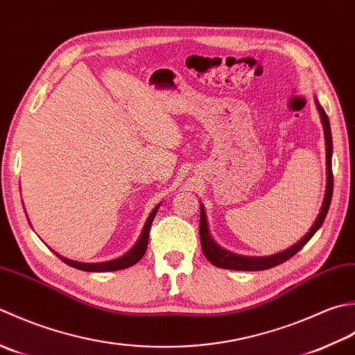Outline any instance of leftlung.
Masks as SVG:
<instances>
[{
    "instance_id": "left-lung-1",
    "label": "left lung",
    "mask_w": 355,
    "mask_h": 355,
    "mask_svg": "<svg viewBox=\"0 0 355 355\" xmlns=\"http://www.w3.org/2000/svg\"><path fill=\"white\" fill-rule=\"evenodd\" d=\"M317 110H319V113H320L323 132H324V141H327V175H328V182H327V193H324L323 205H322V209L319 213V218H317L315 222H314V225L311 227V230L308 231L306 236L295 245H293L291 248H288V250L282 251V252H277V254H274V256H268V257H245V256H237V254H233V252H228L225 250H222L218 243H214V241L211 237H209V233H208V225H207L204 207L200 205L199 233H200L202 251H204L205 257L214 266H219V268H225V270H237V271H262V270L272 268V266H277L280 263H284V262H286L288 259H291L294 254H297V252L309 242V239L315 234V231L322 227V223H323L324 218H327L328 209H329V205H331L334 178H332V165H331L332 136H331L329 119L327 116V113H324V110L319 104H317Z\"/></svg>"
}]
</instances>
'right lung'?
<instances>
[{
	"mask_svg": "<svg viewBox=\"0 0 355 355\" xmlns=\"http://www.w3.org/2000/svg\"><path fill=\"white\" fill-rule=\"evenodd\" d=\"M157 208H159V205H156L153 211L150 213L148 219L146 222V225H144V230H142V233H141L139 241L136 242L135 247L130 250L127 254H124V256L119 257V259L108 260V262H101V263H79V262H75V260H69L66 257H61L60 254H56V256H60V259L62 260V262H66L67 265L73 266V268L83 270V271L105 272V271H118V270L128 268V266H132V265L139 262V260L142 259V256L146 254L147 245H148V236H150L151 222H153V219H155V216L157 213Z\"/></svg>",
	"mask_w": 355,
	"mask_h": 355,
	"instance_id": "add662e5",
	"label": "right lung"
}]
</instances>
